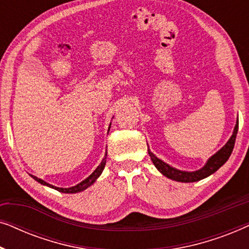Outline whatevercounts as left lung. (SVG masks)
<instances>
[{
	"label": "left lung",
	"mask_w": 249,
	"mask_h": 249,
	"mask_svg": "<svg viewBox=\"0 0 249 249\" xmlns=\"http://www.w3.org/2000/svg\"><path fill=\"white\" fill-rule=\"evenodd\" d=\"M238 125H239V121H238L237 119L232 135H231L229 141L227 142V144L224 145L220 151H217L215 154L211 156V158L207 160L205 165H204L203 168H200L199 170H196V171H182V170L173 168V166L169 165L168 163L162 161L161 159H159L158 156L153 154L149 148H148V154L151 156V160L153 164L155 165V168L158 169L163 176H165L166 178L175 180V181H178V182L199 181V180L205 179L209 176L213 175V173L217 171V170H219L221 166L228 161V159L230 158L231 153H232V149L234 147V142H236Z\"/></svg>",
	"instance_id": "1"
}]
</instances>
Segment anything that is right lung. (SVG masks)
I'll list each match as a JSON object with an SVG mask.
<instances>
[{
	"label": "right lung",
	"mask_w": 249,
	"mask_h": 249,
	"mask_svg": "<svg viewBox=\"0 0 249 249\" xmlns=\"http://www.w3.org/2000/svg\"><path fill=\"white\" fill-rule=\"evenodd\" d=\"M110 128H111V124H110V125H108V131H110ZM107 152H105V155H104L103 160H102V162L100 163V165H98L97 168L94 170V172L91 173V175H90L89 177H87L86 179H84L81 182L77 183L76 186L69 187V188H60V187H55V186L51 185V183L44 181L43 179L37 178V177L33 176V175H30V177H32L33 179H35L37 182H39L40 185L47 186V187H50V188L55 189V190H57V192H60V193H64V194H76V193H80V192H84L85 189H87L88 187H90L91 185H93V183L97 180L98 177H100V176L102 175V172H103V170H104V168H105V163H107Z\"/></svg>",
	"instance_id": "1"
}]
</instances>
